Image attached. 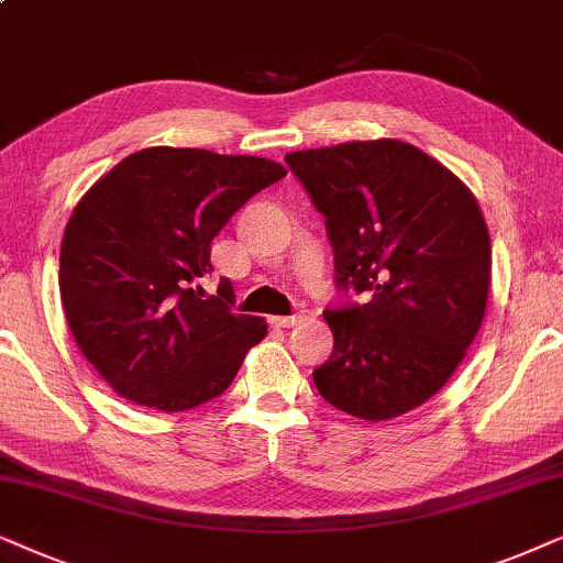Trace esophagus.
<instances>
[{"instance_id":"obj_1","label":"esophagus","mask_w":563,"mask_h":563,"mask_svg":"<svg viewBox=\"0 0 563 563\" xmlns=\"http://www.w3.org/2000/svg\"><path fill=\"white\" fill-rule=\"evenodd\" d=\"M303 319H306L303 313H298V317H269V324L277 327V329H290V327L301 324Z\"/></svg>"}]
</instances>
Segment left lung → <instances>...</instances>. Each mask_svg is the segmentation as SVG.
Masks as SVG:
<instances>
[{
	"instance_id": "1",
	"label": "left lung",
	"mask_w": 563,
	"mask_h": 563,
	"mask_svg": "<svg viewBox=\"0 0 563 563\" xmlns=\"http://www.w3.org/2000/svg\"><path fill=\"white\" fill-rule=\"evenodd\" d=\"M327 216L336 286L365 303L324 311L334 350L313 371L340 411L384 422L448 384L482 329L492 242L476 195L399 139L286 154Z\"/></svg>"
}]
</instances>
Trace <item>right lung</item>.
<instances>
[{
	"label": "right lung",
	"mask_w": 563,
	"mask_h": 563,
	"mask_svg": "<svg viewBox=\"0 0 563 563\" xmlns=\"http://www.w3.org/2000/svg\"><path fill=\"white\" fill-rule=\"evenodd\" d=\"M288 169L262 156L152 146L125 156L74 208L58 286L81 355L123 399L185 411L231 386L267 321L203 296L211 242Z\"/></svg>",
	"instance_id": "add662e5"
}]
</instances>
